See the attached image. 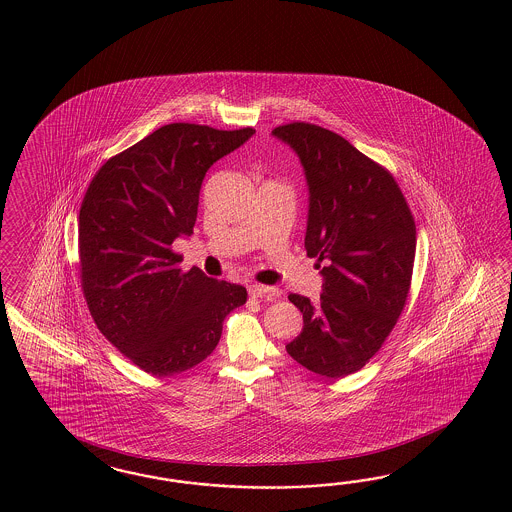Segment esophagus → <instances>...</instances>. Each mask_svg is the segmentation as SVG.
Segmentation results:
<instances>
[{
    "label": "esophagus",
    "instance_id": "obj_1",
    "mask_svg": "<svg viewBox=\"0 0 512 512\" xmlns=\"http://www.w3.org/2000/svg\"><path fill=\"white\" fill-rule=\"evenodd\" d=\"M249 295L253 296V298H263V300H274L276 296H279L278 289H274V287H268V285H257V283H253V285H249Z\"/></svg>",
    "mask_w": 512,
    "mask_h": 512
}]
</instances>
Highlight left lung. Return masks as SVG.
Listing matches in <instances>:
<instances>
[{"label": "left lung", "instance_id": "obj_1", "mask_svg": "<svg viewBox=\"0 0 512 512\" xmlns=\"http://www.w3.org/2000/svg\"><path fill=\"white\" fill-rule=\"evenodd\" d=\"M295 150L310 189L304 246L319 261L317 302L289 300L304 328L285 345L310 372L345 377L366 366L409 295L417 229L392 174L325 127L293 122L272 131Z\"/></svg>", "mask_w": 512, "mask_h": 512}]
</instances>
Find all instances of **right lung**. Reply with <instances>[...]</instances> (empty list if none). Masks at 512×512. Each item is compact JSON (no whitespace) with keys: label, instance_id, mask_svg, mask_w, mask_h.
Instances as JSON below:
<instances>
[{"label":"right lung","instance_id":"right-lung-1","mask_svg":"<svg viewBox=\"0 0 512 512\" xmlns=\"http://www.w3.org/2000/svg\"><path fill=\"white\" fill-rule=\"evenodd\" d=\"M253 127L221 131L169 124L93 176L78 216L80 283L101 334L140 370L174 375L216 349L246 287L182 272L172 251L191 236L206 171L240 148Z\"/></svg>","mask_w":512,"mask_h":512}]
</instances>
